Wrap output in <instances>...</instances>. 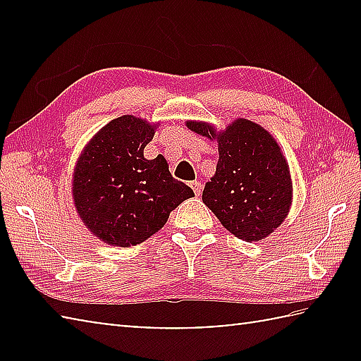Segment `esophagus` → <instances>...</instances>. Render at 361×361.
<instances>
[{
    "instance_id": "1",
    "label": "esophagus",
    "mask_w": 361,
    "mask_h": 361,
    "mask_svg": "<svg viewBox=\"0 0 361 361\" xmlns=\"http://www.w3.org/2000/svg\"><path fill=\"white\" fill-rule=\"evenodd\" d=\"M191 188H192V191H194L195 195H197V197H199L200 194H202V185H200L199 181H192L191 183Z\"/></svg>"
}]
</instances>
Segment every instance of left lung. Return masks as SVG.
Wrapping results in <instances>:
<instances>
[{"mask_svg":"<svg viewBox=\"0 0 361 361\" xmlns=\"http://www.w3.org/2000/svg\"><path fill=\"white\" fill-rule=\"evenodd\" d=\"M186 127L218 142L216 172L204 188V204L237 239H266L283 223L293 199L290 167L279 143L248 119H237L223 132L199 121H188Z\"/></svg>","mask_w":361,"mask_h":361,"instance_id":"1","label":"left lung"}]
</instances>
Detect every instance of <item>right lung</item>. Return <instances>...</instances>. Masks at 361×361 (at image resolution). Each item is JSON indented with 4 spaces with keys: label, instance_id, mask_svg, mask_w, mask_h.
Wrapping results in <instances>:
<instances>
[{
    "label": "right lung",
    "instance_id": "add662e5",
    "mask_svg": "<svg viewBox=\"0 0 361 361\" xmlns=\"http://www.w3.org/2000/svg\"><path fill=\"white\" fill-rule=\"evenodd\" d=\"M156 124L126 114L108 122L85 145L73 173V199L79 218L94 235L113 247L149 239L170 212L192 197L175 180L166 157L143 156Z\"/></svg>",
    "mask_w": 361,
    "mask_h": 361
}]
</instances>
